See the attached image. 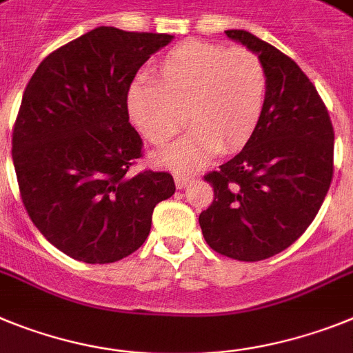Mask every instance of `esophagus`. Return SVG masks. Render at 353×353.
Masks as SVG:
<instances>
[{
    "label": "esophagus",
    "instance_id": "1",
    "mask_svg": "<svg viewBox=\"0 0 353 353\" xmlns=\"http://www.w3.org/2000/svg\"><path fill=\"white\" fill-rule=\"evenodd\" d=\"M174 179H176V186L181 190V188H185V186H188V183H192V179H194V177L183 176V174H176V177H174Z\"/></svg>",
    "mask_w": 353,
    "mask_h": 353
}]
</instances>
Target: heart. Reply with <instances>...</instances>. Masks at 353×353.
<instances>
[{
  "instance_id": "heart-1",
  "label": "heart",
  "mask_w": 353,
  "mask_h": 353,
  "mask_svg": "<svg viewBox=\"0 0 353 353\" xmlns=\"http://www.w3.org/2000/svg\"><path fill=\"white\" fill-rule=\"evenodd\" d=\"M266 90V70L256 53L186 41L159 62L158 81L140 78L131 87L128 106L131 121L154 145L176 137L188 119L194 125L190 133L154 159L192 170L214 152H234L249 143L261 121Z\"/></svg>"
}]
</instances>
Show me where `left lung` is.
I'll list each match as a JSON object with an SVG mask.
<instances>
[{
  "label": "left lung",
  "mask_w": 353,
  "mask_h": 353,
  "mask_svg": "<svg viewBox=\"0 0 353 353\" xmlns=\"http://www.w3.org/2000/svg\"><path fill=\"white\" fill-rule=\"evenodd\" d=\"M225 35L261 58L268 90L249 143L204 176L214 197L199 223L214 252L261 261L295 243L320 211L334 174V128L311 79L288 54L245 30Z\"/></svg>",
  "instance_id": "obj_1"
}]
</instances>
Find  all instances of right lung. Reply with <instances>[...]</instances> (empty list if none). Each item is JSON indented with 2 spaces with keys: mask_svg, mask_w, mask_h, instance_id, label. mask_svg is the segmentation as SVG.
<instances>
[{
  "mask_svg": "<svg viewBox=\"0 0 353 353\" xmlns=\"http://www.w3.org/2000/svg\"><path fill=\"white\" fill-rule=\"evenodd\" d=\"M167 33L99 26L37 67L12 133L26 213L72 259L106 265L142 247L156 204L172 197L168 172L131 167L143 142L130 124L128 92Z\"/></svg>",
  "mask_w": 353,
  "mask_h": 353,
  "instance_id": "add662e5",
  "label": "right lung"
}]
</instances>
